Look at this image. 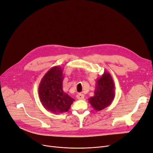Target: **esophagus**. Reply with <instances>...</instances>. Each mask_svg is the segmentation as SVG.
<instances>
[{
    "label": "esophagus",
    "instance_id": "obj_1",
    "mask_svg": "<svg viewBox=\"0 0 153 153\" xmlns=\"http://www.w3.org/2000/svg\"><path fill=\"white\" fill-rule=\"evenodd\" d=\"M76 97L78 99H83L84 98V95L83 94H81V93H79V94L76 96Z\"/></svg>",
    "mask_w": 153,
    "mask_h": 153
}]
</instances>
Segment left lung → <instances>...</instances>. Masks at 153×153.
Wrapping results in <instances>:
<instances>
[{
  "mask_svg": "<svg viewBox=\"0 0 153 153\" xmlns=\"http://www.w3.org/2000/svg\"><path fill=\"white\" fill-rule=\"evenodd\" d=\"M115 86L111 75L108 71L97 79L94 96L89 98V102L96 111H101L108 106L114 100Z\"/></svg>",
  "mask_w": 153,
  "mask_h": 153,
  "instance_id": "8db88e82",
  "label": "left lung"
}]
</instances>
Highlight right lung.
I'll list each match as a JSON object with an SVG mask.
<instances>
[{"label":"right lung","mask_w":153,"mask_h":153,"mask_svg":"<svg viewBox=\"0 0 153 153\" xmlns=\"http://www.w3.org/2000/svg\"><path fill=\"white\" fill-rule=\"evenodd\" d=\"M63 69L54 66L41 79L39 85V96L44 108L54 114L68 112L74 99L62 89Z\"/></svg>","instance_id":"1"}]
</instances>
